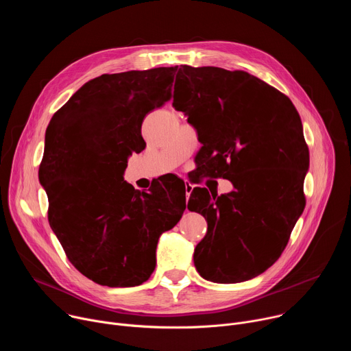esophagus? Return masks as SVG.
<instances>
[{
    "label": "esophagus",
    "mask_w": 351,
    "mask_h": 351,
    "mask_svg": "<svg viewBox=\"0 0 351 351\" xmlns=\"http://www.w3.org/2000/svg\"><path fill=\"white\" fill-rule=\"evenodd\" d=\"M184 187H186V198H189L190 194H191V191H193V184L189 183V182H186V183H184Z\"/></svg>",
    "instance_id": "1"
}]
</instances>
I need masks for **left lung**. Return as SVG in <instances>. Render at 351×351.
<instances>
[{"label": "left lung", "mask_w": 351, "mask_h": 351, "mask_svg": "<svg viewBox=\"0 0 351 351\" xmlns=\"http://www.w3.org/2000/svg\"><path fill=\"white\" fill-rule=\"evenodd\" d=\"M172 106L203 144L199 168L233 184L221 195L206 187L190 194L187 208L208 225L194 250L195 269L215 283L253 279L280 257L306 206L302 119L275 87L217 66L180 65Z\"/></svg>", "instance_id": "left-lung-1"}]
</instances>
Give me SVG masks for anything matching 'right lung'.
Segmentation results:
<instances>
[{
  "label": "right lung",
  "instance_id": "1",
  "mask_svg": "<svg viewBox=\"0 0 351 351\" xmlns=\"http://www.w3.org/2000/svg\"><path fill=\"white\" fill-rule=\"evenodd\" d=\"M176 69L91 79L45 130L38 179L49 226L73 267L98 285L145 282L156 269L160 236L186 208L180 182L169 178L145 193L123 180L128 158L145 147L143 119L171 98Z\"/></svg>",
  "mask_w": 351,
  "mask_h": 351
}]
</instances>
